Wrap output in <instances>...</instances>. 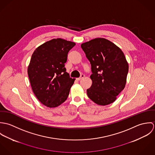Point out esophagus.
I'll use <instances>...</instances> for the list:
<instances>
[{"label":"esophagus","mask_w":155,"mask_h":155,"mask_svg":"<svg viewBox=\"0 0 155 155\" xmlns=\"http://www.w3.org/2000/svg\"><path fill=\"white\" fill-rule=\"evenodd\" d=\"M85 77V75L84 74H81V77L80 78H76V80L77 81H80V80H81L82 78H84Z\"/></svg>","instance_id":"esophagus-1"}]
</instances>
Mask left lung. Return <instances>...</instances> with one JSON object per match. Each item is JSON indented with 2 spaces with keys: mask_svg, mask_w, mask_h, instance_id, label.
Listing matches in <instances>:
<instances>
[{
  "mask_svg": "<svg viewBox=\"0 0 155 155\" xmlns=\"http://www.w3.org/2000/svg\"><path fill=\"white\" fill-rule=\"evenodd\" d=\"M91 65L92 84L87 90L89 98L97 104L113 103L124 89L128 63L122 51L104 38H95L81 44Z\"/></svg>",
  "mask_w": 155,
  "mask_h": 155,
  "instance_id": "8db88e82",
  "label": "left lung"
}]
</instances>
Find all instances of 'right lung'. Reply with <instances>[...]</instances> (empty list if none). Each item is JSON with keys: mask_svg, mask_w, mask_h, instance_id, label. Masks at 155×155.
<instances>
[{"mask_svg": "<svg viewBox=\"0 0 155 155\" xmlns=\"http://www.w3.org/2000/svg\"><path fill=\"white\" fill-rule=\"evenodd\" d=\"M76 44L57 38L47 41L33 52L27 72L31 87L39 101L48 107H56L67 98L74 79L64 64L69 51Z\"/></svg>", "mask_w": 155, "mask_h": 155, "instance_id": "right-lung-1", "label": "right lung"}]
</instances>
